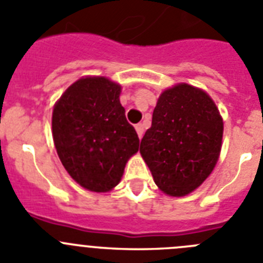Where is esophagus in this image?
<instances>
[{"instance_id": "esophagus-1", "label": "esophagus", "mask_w": 263, "mask_h": 263, "mask_svg": "<svg viewBox=\"0 0 263 263\" xmlns=\"http://www.w3.org/2000/svg\"><path fill=\"white\" fill-rule=\"evenodd\" d=\"M135 129H136V132H138V136L139 138H143V134H144V127H143V124L141 123H139V124L135 125Z\"/></svg>"}]
</instances>
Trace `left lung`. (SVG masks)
I'll use <instances>...</instances> for the list:
<instances>
[{"label": "left lung", "instance_id": "left-lung-1", "mask_svg": "<svg viewBox=\"0 0 263 263\" xmlns=\"http://www.w3.org/2000/svg\"><path fill=\"white\" fill-rule=\"evenodd\" d=\"M223 120L208 92L188 83L160 93L140 154L161 192L182 197L213 172L222 147Z\"/></svg>", "mask_w": 263, "mask_h": 263}]
</instances>
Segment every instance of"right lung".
Returning a JSON list of instances; mask_svg holds the SVG:
<instances>
[{
    "label": "right lung",
    "mask_w": 263,
    "mask_h": 263,
    "mask_svg": "<svg viewBox=\"0 0 263 263\" xmlns=\"http://www.w3.org/2000/svg\"><path fill=\"white\" fill-rule=\"evenodd\" d=\"M122 86L107 77H82L54 104L52 140L65 170L84 189L112 191L139 138L120 104Z\"/></svg>",
    "instance_id": "obj_1"
}]
</instances>
